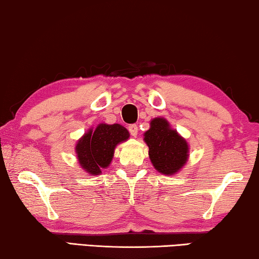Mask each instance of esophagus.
<instances>
[{"label":"esophagus","mask_w":259,"mask_h":259,"mask_svg":"<svg viewBox=\"0 0 259 259\" xmlns=\"http://www.w3.org/2000/svg\"><path fill=\"white\" fill-rule=\"evenodd\" d=\"M128 130H129V133L131 134V136L136 137L137 134H138V125L137 124H130L128 126Z\"/></svg>","instance_id":"1"}]
</instances>
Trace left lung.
I'll return each mask as SVG.
<instances>
[{
  "mask_svg": "<svg viewBox=\"0 0 259 259\" xmlns=\"http://www.w3.org/2000/svg\"><path fill=\"white\" fill-rule=\"evenodd\" d=\"M144 136L151 161L160 173L175 174L184 166L189 150L187 142L169 128V123L165 118L157 117L152 120L151 128Z\"/></svg>",
  "mask_w": 259,
  "mask_h": 259,
  "instance_id": "1",
  "label": "left lung"
}]
</instances>
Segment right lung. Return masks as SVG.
Wrapping results in <instances>:
<instances>
[{
  "label": "right lung",
  "mask_w": 259,
  "mask_h": 259,
  "mask_svg": "<svg viewBox=\"0 0 259 259\" xmlns=\"http://www.w3.org/2000/svg\"><path fill=\"white\" fill-rule=\"evenodd\" d=\"M129 138V133L121 124H99L96 130L85 134L76 146L80 166L89 174L98 175L101 168L109 166L114 155V149L118 143Z\"/></svg>",
  "instance_id": "obj_1"
}]
</instances>
